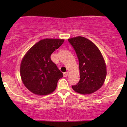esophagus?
I'll list each match as a JSON object with an SVG mask.
<instances>
[{
    "instance_id": "34e87169",
    "label": "esophagus",
    "mask_w": 127,
    "mask_h": 127,
    "mask_svg": "<svg viewBox=\"0 0 127 127\" xmlns=\"http://www.w3.org/2000/svg\"><path fill=\"white\" fill-rule=\"evenodd\" d=\"M63 75H64V77H67V75H68V72H64L63 73Z\"/></svg>"
}]
</instances>
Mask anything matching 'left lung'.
<instances>
[{
	"label": "left lung",
	"mask_w": 127,
	"mask_h": 127,
	"mask_svg": "<svg viewBox=\"0 0 127 127\" xmlns=\"http://www.w3.org/2000/svg\"><path fill=\"white\" fill-rule=\"evenodd\" d=\"M79 60L80 80L72 85L75 92L90 94L100 89L106 77V65L101 52L89 39L78 36L68 39Z\"/></svg>",
	"instance_id": "8db88e82"
}]
</instances>
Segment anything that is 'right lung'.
Segmentation results:
<instances>
[{
  "mask_svg": "<svg viewBox=\"0 0 127 127\" xmlns=\"http://www.w3.org/2000/svg\"><path fill=\"white\" fill-rule=\"evenodd\" d=\"M64 39H44L33 45L23 57L20 75L23 84L33 94L45 95L56 89L63 74L51 60V55Z\"/></svg>",
  "mask_w": 127,
  "mask_h": 127,
  "instance_id": "right-lung-1",
  "label": "right lung"
}]
</instances>
